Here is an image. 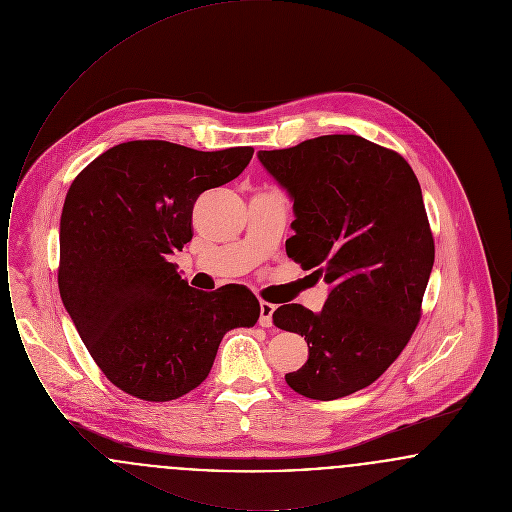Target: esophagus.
Returning <instances> with one entry per match:
<instances>
[{"label":"esophagus","mask_w":512,"mask_h":512,"mask_svg":"<svg viewBox=\"0 0 512 512\" xmlns=\"http://www.w3.org/2000/svg\"><path fill=\"white\" fill-rule=\"evenodd\" d=\"M274 309H276V305H272V303H268V301H261V317H259V324H261L263 328L272 326Z\"/></svg>","instance_id":"34e87169"}]
</instances>
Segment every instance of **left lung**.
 Listing matches in <instances>:
<instances>
[{
  "instance_id": "left-lung-1",
  "label": "left lung",
  "mask_w": 512,
  "mask_h": 512,
  "mask_svg": "<svg viewBox=\"0 0 512 512\" xmlns=\"http://www.w3.org/2000/svg\"><path fill=\"white\" fill-rule=\"evenodd\" d=\"M259 159L292 195L288 257L330 286L318 315L297 303L272 315L309 345L307 363L286 382L318 401L363 390L401 355L422 315L436 247L420 184L397 151L355 134Z\"/></svg>"
}]
</instances>
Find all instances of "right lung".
I'll return each instance as SVG.
<instances>
[{"label": "right lung", "instance_id": "1", "mask_svg": "<svg viewBox=\"0 0 512 512\" xmlns=\"http://www.w3.org/2000/svg\"><path fill=\"white\" fill-rule=\"evenodd\" d=\"M253 147L197 151L163 140L107 149L74 178L61 213L57 282L92 359L153 403L197 388L220 341L261 307L240 284L188 286L169 255L194 236L197 197L240 176Z\"/></svg>", "mask_w": 512, "mask_h": 512}]
</instances>
